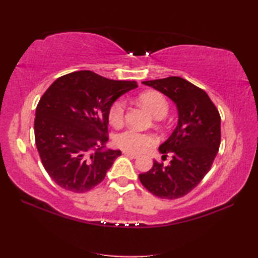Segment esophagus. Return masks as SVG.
I'll return each mask as SVG.
<instances>
[{
	"instance_id": "1",
	"label": "esophagus",
	"mask_w": 258,
	"mask_h": 258,
	"mask_svg": "<svg viewBox=\"0 0 258 258\" xmlns=\"http://www.w3.org/2000/svg\"><path fill=\"white\" fill-rule=\"evenodd\" d=\"M123 154H124L125 156H128V157H132V158H138V157H139V155H136V154H134V153H131V152H126V151H124V152H123Z\"/></svg>"
}]
</instances>
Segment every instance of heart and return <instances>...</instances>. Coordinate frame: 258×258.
<instances>
[{
    "mask_svg": "<svg viewBox=\"0 0 258 258\" xmlns=\"http://www.w3.org/2000/svg\"><path fill=\"white\" fill-rule=\"evenodd\" d=\"M140 102L155 118H162L168 112L166 97L158 92H145L140 96ZM126 104L124 100H117L109 108L108 119L113 126H119L124 120ZM156 143V136L152 133H143L138 130L127 128L115 138V144L119 149L131 153H142Z\"/></svg>",
    "mask_w": 258,
    "mask_h": 258,
    "instance_id": "b5f03b06",
    "label": "heart"
}]
</instances>
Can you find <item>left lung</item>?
I'll return each mask as SVG.
<instances>
[{
	"label": "left lung",
	"mask_w": 258,
	"mask_h": 258,
	"mask_svg": "<svg viewBox=\"0 0 258 258\" xmlns=\"http://www.w3.org/2000/svg\"><path fill=\"white\" fill-rule=\"evenodd\" d=\"M176 104L177 126L158 147L172 161L164 166L154 161L140 174L144 187L161 199L175 200L195 188L211 169L221 144V116L205 91L178 76L144 81Z\"/></svg>",
	"instance_id": "1"
}]
</instances>
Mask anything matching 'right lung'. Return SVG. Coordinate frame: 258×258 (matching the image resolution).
<instances>
[{"instance_id":"right-lung-1","label":"right lung","mask_w":258,"mask_h":258,"mask_svg":"<svg viewBox=\"0 0 258 258\" xmlns=\"http://www.w3.org/2000/svg\"><path fill=\"white\" fill-rule=\"evenodd\" d=\"M135 81H114L91 71L58 78L38 102L34 134L45 171L59 187L84 193L100 184L122 154L105 150L108 112Z\"/></svg>"}]
</instances>
